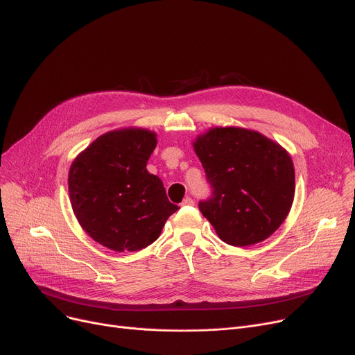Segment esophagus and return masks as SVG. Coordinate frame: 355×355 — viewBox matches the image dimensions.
<instances>
[{"label":"esophagus","instance_id":"34e87169","mask_svg":"<svg viewBox=\"0 0 355 355\" xmlns=\"http://www.w3.org/2000/svg\"><path fill=\"white\" fill-rule=\"evenodd\" d=\"M193 205H194V200L191 197H186L181 203V206H193Z\"/></svg>","mask_w":355,"mask_h":355}]
</instances>
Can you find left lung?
I'll return each mask as SVG.
<instances>
[{
	"instance_id": "obj_1",
	"label": "left lung",
	"mask_w": 355,
	"mask_h": 355,
	"mask_svg": "<svg viewBox=\"0 0 355 355\" xmlns=\"http://www.w3.org/2000/svg\"><path fill=\"white\" fill-rule=\"evenodd\" d=\"M194 150L210 186L198 209L223 242L254 245L280 227L295 197V168L280 145L254 130L216 128Z\"/></svg>"
}]
</instances>
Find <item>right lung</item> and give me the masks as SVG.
Listing matches in <instances>:
<instances>
[{
    "instance_id": "right-lung-1",
    "label": "right lung",
    "mask_w": 355,
    "mask_h": 355,
    "mask_svg": "<svg viewBox=\"0 0 355 355\" xmlns=\"http://www.w3.org/2000/svg\"><path fill=\"white\" fill-rule=\"evenodd\" d=\"M157 136L145 129L109 132L92 142L69 169V197L85 232L113 251H139L157 241L178 210L146 162Z\"/></svg>"
}]
</instances>
